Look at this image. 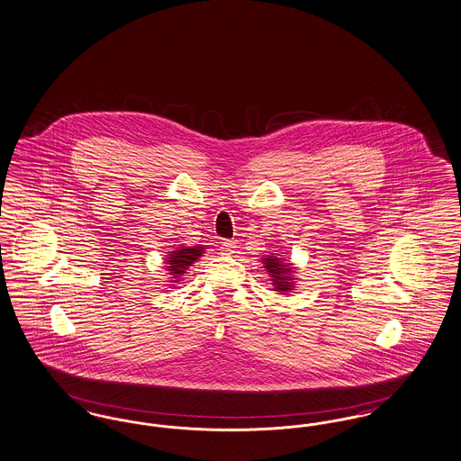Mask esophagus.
<instances>
[{
  "mask_svg": "<svg viewBox=\"0 0 461 461\" xmlns=\"http://www.w3.org/2000/svg\"><path fill=\"white\" fill-rule=\"evenodd\" d=\"M237 249V241L235 240H222L221 241V250L224 254H233Z\"/></svg>",
  "mask_w": 461,
  "mask_h": 461,
  "instance_id": "esophagus-1",
  "label": "esophagus"
}]
</instances>
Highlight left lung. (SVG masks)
Wrapping results in <instances>:
<instances>
[{"instance_id": "obj_1", "label": "left lung", "mask_w": 461, "mask_h": 461, "mask_svg": "<svg viewBox=\"0 0 461 461\" xmlns=\"http://www.w3.org/2000/svg\"><path fill=\"white\" fill-rule=\"evenodd\" d=\"M264 267L271 275V282L275 285V290L278 292H290L294 286V269L292 264L284 263L278 256H267L263 258Z\"/></svg>"}]
</instances>
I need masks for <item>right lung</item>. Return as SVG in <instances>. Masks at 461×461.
I'll return each instance as SVG.
<instances>
[{"mask_svg": "<svg viewBox=\"0 0 461 461\" xmlns=\"http://www.w3.org/2000/svg\"><path fill=\"white\" fill-rule=\"evenodd\" d=\"M202 254H203V247L197 245V247H179L167 256V259H166V264H169L167 275H171L173 284H176L177 278L186 273V269L195 263Z\"/></svg>", "mask_w": 461, "mask_h": 461, "instance_id": "add662e5", "label": "right lung"}]
</instances>
